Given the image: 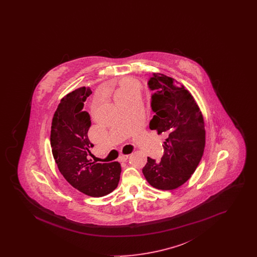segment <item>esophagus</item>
Wrapping results in <instances>:
<instances>
[{
	"mask_svg": "<svg viewBox=\"0 0 257 257\" xmlns=\"http://www.w3.org/2000/svg\"><path fill=\"white\" fill-rule=\"evenodd\" d=\"M128 157H129V155H121V156H119L118 161H119V162H125V161H127Z\"/></svg>",
	"mask_w": 257,
	"mask_h": 257,
	"instance_id": "34e87169",
	"label": "esophagus"
}]
</instances>
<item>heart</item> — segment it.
Returning <instances> with one entry per match:
<instances>
[{"label": "heart", "instance_id": "obj_1", "mask_svg": "<svg viewBox=\"0 0 257 257\" xmlns=\"http://www.w3.org/2000/svg\"><path fill=\"white\" fill-rule=\"evenodd\" d=\"M140 90V85L133 79H125L119 85V88L115 93L116 102H120L126 98L130 97L134 94H138Z\"/></svg>", "mask_w": 257, "mask_h": 257}]
</instances>
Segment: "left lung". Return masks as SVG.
<instances>
[{
  "label": "left lung",
  "instance_id": "8db88e82",
  "mask_svg": "<svg viewBox=\"0 0 257 257\" xmlns=\"http://www.w3.org/2000/svg\"><path fill=\"white\" fill-rule=\"evenodd\" d=\"M173 78L153 73L148 86L154 93L151 109L155 112L149 128L164 134V155L161 161L147 157L143 173L152 187L169 191L190 179L202 158L205 128L196 100L183 85Z\"/></svg>",
  "mask_w": 257,
  "mask_h": 257
}]
</instances>
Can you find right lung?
<instances>
[{
    "label": "right lung",
    "instance_id": "add662e5",
    "mask_svg": "<svg viewBox=\"0 0 257 257\" xmlns=\"http://www.w3.org/2000/svg\"><path fill=\"white\" fill-rule=\"evenodd\" d=\"M92 93L82 86L61 100L51 126V147L55 162L66 181L86 196L100 197L118 185L121 167L118 162L95 163L91 155L87 132L91 125L84 102Z\"/></svg>",
    "mask_w": 257,
    "mask_h": 257
}]
</instances>
